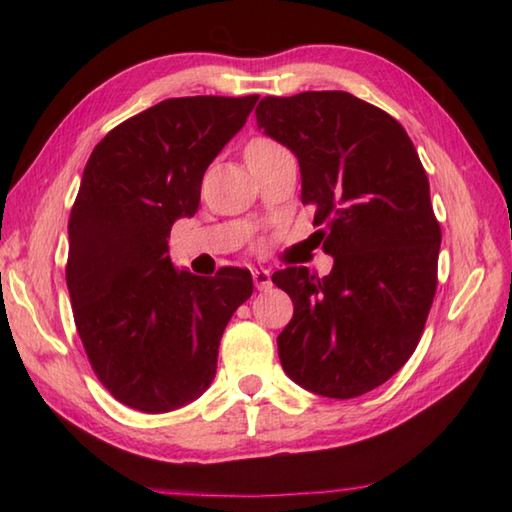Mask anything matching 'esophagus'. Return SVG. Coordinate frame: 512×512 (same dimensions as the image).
I'll return each instance as SVG.
<instances>
[{"label": "esophagus", "instance_id": "obj_1", "mask_svg": "<svg viewBox=\"0 0 512 512\" xmlns=\"http://www.w3.org/2000/svg\"><path fill=\"white\" fill-rule=\"evenodd\" d=\"M253 281L257 290H268L273 286V279H270L268 270H253Z\"/></svg>", "mask_w": 512, "mask_h": 512}]
</instances>
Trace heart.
<instances>
[{"label":"heart","mask_w":512,"mask_h":512,"mask_svg":"<svg viewBox=\"0 0 512 512\" xmlns=\"http://www.w3.org/2000/svg\"><path fill=\"white\" fill-rule=\"evenodd\" d=\"M284 154H288L286 147H281L277 140H273V138H255V140H250L248 147H246L248 165H250V162L270 160V158H277V156H284Z\"/></svg>","instance_id":"obj_1"}]
</instances>
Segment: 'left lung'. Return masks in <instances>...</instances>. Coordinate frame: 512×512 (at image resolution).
I'll return each instance as SVG.
<instances>
[{"label":"left lung","instance_id":"8db88e82","mask_svg":"<svg viewBox=\"0 0 512 512\" xmlns=\"http://www.w3.org/2000/svg\"><path fill=\"white\" fill-rule=\"evenodd\" d=\"M257 125L299 160L330 275L277 270L295 314L277 336L284 372L325 398H356L409 361L438 286L440 224L405 129L347 92L266 96Z\"/></svg>","mask_w":512,"mask_h":512}]
</instances>
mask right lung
<instances>
[{"label":"right lung","instance_id":"right-lung-1","mask_svg":"<svg viewBox=\"0 0 512 512\" xmlns=\"http://www.w3.org/2000/svg\"><path fill=\"white\" fill-rule=\"evenodd\" d=\"M259 96L167 99L114 127L85 165L65 266L74 323L94 374L145 413L200 398L233 312L253 295L244 268H173L169 233L200 204L206 167Z\"/></svg>","mask_w":512,"mask_h":512}]
</instances>
